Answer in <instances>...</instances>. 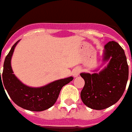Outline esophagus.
I'll use <instances>...</instances> for the list:
<instances>
[{
	"label": "esophagus",
	"mask_w": 132,
	"mask_h": 132,
	"mask_svg": "<svg viewBox=\"0 0 132 132\" xmlns=\"http://www.w3.org/2000/svg\"><path fill=\"white\" fill-rule=\"evenodd\" d=\"M79 73H80V69L78 68H75L74 70H73V72H72L73 76H74L75 77H76L78 76L79 75Z\"/></svg>",
	"instance_id": "esophagus-1"
}]
</instances>
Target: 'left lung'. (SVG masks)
<instances>
[{"label": "left lung", "mask_w": 132, "mask_h": 132, "mask_svg": "<svg viewBox=\"0 0 132 132\" xmlns=\"http://www.w3.org/2000/svg\"><path fill=\"white\" fill-rule=\"evenodd\" d=\"M104 60H110L108 65L98 74H81L85 81L81 98L88 108L98 110L112 106L121 98L129 76L125 51L119 43L112 41L105 45Z\"/></svg>", "instance_id": "8db88e82"}]
</instances>
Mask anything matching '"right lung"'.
<instances>
[{
  "label": "right lung",
  "instance_id": "right-lung-1",
  "mask_svg": "<svg viewBox=\"0 0 132 132\" xmlns=\"http://www.w3.org/2000/svg\"><path fill=\"white\" fill-rule=\"evenodd\" d=\"M18 41L13 44L5 57L0 84L3 85V88H5L11 100L18 106L34 112L47 110L55 104L62 87L71 81L73 77L57 80L41 88H30L24 85L13 74L11 66V56Z\"/></svg>",
  "mask_w": 132,
  "mask_h": 132
}]
</instances>
